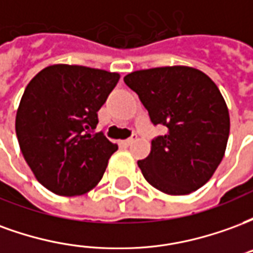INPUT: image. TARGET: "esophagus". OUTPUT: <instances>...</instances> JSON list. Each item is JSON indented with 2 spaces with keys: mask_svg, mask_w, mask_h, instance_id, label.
<instances>
[{
  "mask_svg": "<svg viewBox=\"0 0 253 253\" xmlns=\"http://www.w3.org/2000/svg\"><path fill=\"white\" fill-rule=\"evenodd\" d=\"M135 139H137V134H132L131 137L130 138H127V139H125V141H123V145H131L132 142H134V141H135Z\"/></svg>",
  "mask_w": 253,
  "mask_h": 253,
  "instance_id": "34e87169",
  "label": "esophagus"
}]
</instances>
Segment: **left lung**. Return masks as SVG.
Instances as JSON below:
<instances>
[{
    "instance_id": "obj_1",
    "label": "left lung",
    "mask_w": 253,
    "mask_h": 253,
    "mask_svg": "<svg viewBox=\"0 0 253 253\" xmlns=\"http://www.w3.org/2000/svg\"><path fill=\"white\" fill-rule=\"evenodd\" d=\"M125 84L167 132L152 139L138 161L143 177L169 195H187L210 180L222 161L230 119L211 78L187 66L154 67L127 74Z\"/></svg>"
}]
</instances>
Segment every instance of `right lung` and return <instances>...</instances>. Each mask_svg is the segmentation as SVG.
Masks as SVG:
<instances>
[{
	"label": "right lung",
	"instance_id": "obj_1",
	"mask_svg": "<svg viewBox=\"0 0 253 253\" xmlns=\"http://www.w3.org/2000/svg\"><path fill=\"white\" fill-rule=\"evenodd\" d=\"M118 81V73L54 65L27 85L16 115V135L27 164L47 190L83 195L101 180L118 146L93 131L97 111Z\"/></svg>",
	"mask_w": 253,
	"mask_h": 253
}]
</instances>
